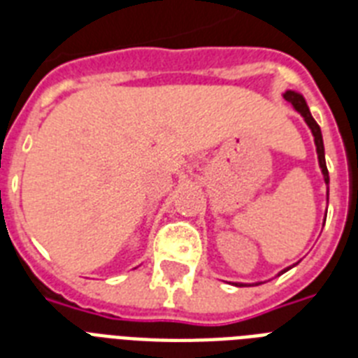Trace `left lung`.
Instances as JSON below:
<instances>
[{"instance_id":"8db88e82","label":"left lung","mask_w":358,"mask_h":358,"mask_svg":"<svg viewBox=\"0 0 358 358\" xmlns=\"http://www.w3.org/2000/svg\"><path fill=\"white\" fill-rule=\"evenodd\" d=\"M284 100L286 102H289L292 106H294V109L297 111V113L305 119L306 126L310 128L312 135H314V145H316V152H317V163H320V169H322V174H323V180H325V185H327V202H329V171H327V163H325V148H323V137H322V129H320V126H317V122L314 120V117L310 115V109H308V106H306V100L303 98V94H299V92L295 91H286L282 94ZM295 266V264H294ZM294 266L286 267V269H282V271L278 273V275H282V273H286L288 269H292ZM236 286H247V284L243 282H234ZM258 284V282H255Z\"/></svg>"}]
</instances>
